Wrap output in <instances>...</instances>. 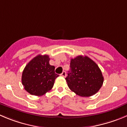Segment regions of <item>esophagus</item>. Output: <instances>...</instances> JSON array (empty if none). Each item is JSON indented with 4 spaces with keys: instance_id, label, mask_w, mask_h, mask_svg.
<instances>
[{
    "instance_id": "34e87169",
    "label": "esophagus",
    "mask_w": 127,
    "mask_h": 127,
    "mask_svg": "<svg viewBox=\"0 0 127 127\" xmlns=\"http://www.w3.org/2000/svg\"><path fill=\"white\" fill-rule=\"evenodd\" d=\"M61 76H63V77H65L66 76V72L65 71H63V72L62 73H61Z\"/></svg>"
}]
</instances>
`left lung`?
Masks as SVG:
<instances>
[{
	"label": "left lung",
	"instance_id": "left-lung-1",
	"mask_svg": "<svg viewBox=\"0 0 127 127\" xmlns=\"http://www.w3.org/2000/svg\"><path fill=\"white\" fill-rule=\"evenodd\" d=\"M71 90L80 96H91L99 91L104 78L96 63L85 56L71 59L70 71L66 78Z\"/></svg>",
	"mask_w": 127,
	"mask_h": 127
}]
</instances>
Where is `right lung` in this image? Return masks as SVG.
Returning <instances> with one entry per match:
<instances>
[{"mask_svg":"<svg viewBox=\"0 0 127 127\" xmlns=\"http://www.w3.org/2000/svg\"><path fill=\"white\" fill-rule=\"evenodd\" d=\"M48 55L39 54L29 61L22 74V83L31 95L42 96L53 87L59 75L54 71L55 67L49 64Z\"/></svg>","mask_w":127,"mask_h":127,"instance_id":"add662e5","label":"right lung"}]
</instances>
